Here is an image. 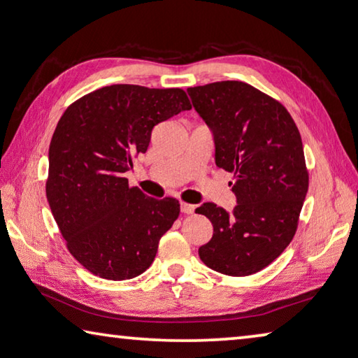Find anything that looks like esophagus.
Masks as SVG:
<instances>
[{
  "label": "esophagus",
  "instance_id": "1",
  "mask_svg": "<svg viewBox=\"0 0 358 358\" xmlns=\"http://www.w3.org/2000/svg\"><path fill=\"white\" fill-rule=\"evenodd\" d=\"M181 213H185V215H192L194 213V205H191V203H186V202H181Z\"/></svg>",
  "mask_w": 358,
  "mask_h": 358
}]
</instances>
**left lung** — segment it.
<instances>
[{
    "label": "left lung",
    "instance_id": "left-lung-1",
    "mask_svg": "<svg viewBox=\"0 0 358 358\" xmlns=\"http://www.w3.org/2000/svg\"><path fill=\"white\" fill-rule=\"evenodd\" d=\"M187 93L213 131L216 166L234 173L237 196L232 213L213 202L196 208L213 224L199 257L222 275H254L286 250L299 227L310 185L299 128L280 101L250 83L215 82Z\"/></svg>",
    "mask_w": 358,
    "mask_h": 358
}]
</instances>
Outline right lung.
<instances>
[{"label":"right lung","mask_w":358,"mask_h":358,"mask_svg":"<svg viewBox=\"0 0 358 358\" xmlns=\"http://www.w3.org/2000/svg\"><path fill=\"white\" fill-rule=\"evenodd\" d=\"M191 102L181 88L110 85L59 118L48 148L47 201L69 252L93 275L123 281L153 264L180 215L177 199L147 197L124 173L151 131Z\"/></svg>","instance_id":"add662e5"}]
</instances>
